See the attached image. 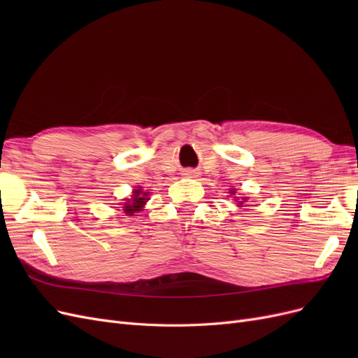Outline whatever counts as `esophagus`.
Returning <instances> with one entry per match:
<instances>
[{
	"label": "esophagus",
	"mask_w": 358,
	"mask_h": 358,
	"mask_svg": "<svg viewBox=\"0 0 358 358\" xmlns=\"http://www.w3.org/2000/svg\"><path fill=\"white\" fill-rule=\"evenodd\" d=\"M187 175H192V173H191V171H188V173H187Z\"/></svg>",
	"instance_id": "obj_1"
}]
</instances>
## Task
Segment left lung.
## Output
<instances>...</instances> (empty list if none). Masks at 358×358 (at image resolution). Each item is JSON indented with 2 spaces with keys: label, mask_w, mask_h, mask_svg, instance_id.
Instances as JSON below:
<instances>
[{
  "label": "left lung",
  "mask_w": 358,
  "mask_h": 358,
  "mask_svg": "<svg viewBox=\"0 0 358 358\" xmlns=\"http://www.w3.org/2000/svg\"><path fill=\"white\" fill-rule=\"evenodd\" d=\"M231 194H234V189H231ZM243 201H246V199H242ZM243 201H239V203H237V206H242L243 204Z\"/></svg>",
  "instance_id": "left-lung-1"
}]
</instances>
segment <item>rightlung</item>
<instances>
[{"label": "right lung", "instance_id": "add662e5", "mask_svg": "<svg viewBox=\"0 0 358 358\" xmlns=\"http://www.w3.org/2000/svg\"><path fill=\"white\" fill-rule=\"evenodd\" d=\"M148 197V192H145V191H142V189H134V192H133V196H131V199H128L127 200V203H124V206H122V210L127 213V215H134L136 212H138V210H142V208H143V204L146 203V199Z\"/></svg>", "mask_w": 358, "mask_h": 358}]
</instances>
